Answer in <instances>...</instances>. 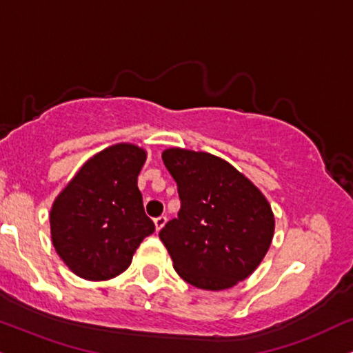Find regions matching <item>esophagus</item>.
Masks as SVG:
<instances>
[{
  "mask_svg": "<svg viewBox=\"0 0 353 353\" xmlns=\"http://www.w3.org/2000/svg\"><path fill=\"white\" fill-rule=\"evenodd\" d=\"M154 224H155L157 232H159V230L162 229L165 224H167V217H165V216H159V217H155V219H154Z\"/></svg>",
  "mask_w": 353,
  "mask_h": 353,
  "instance_id": "obj_1",
  "label": "esophagus"
}]
</instances>
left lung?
Segmentation results:
<instances>
[{
	"label": "left lung",
	"mask_w": 353,
	"mask_h": 353,
	"mask_svg": "<svg viewBox=\"0 0 353 353\" xmlns=\"http://www.w3.org/2000/svg\"><path fill=\"white\" fill-rule=\"evenodd\" d=\"M165 167L181 208L159 237L186 283L221 291L255 272L267 255L275 216L263 193L237 168L208 152L172 147Z\"/></svg>",
	"instance_id": "1"
}]
</instances>
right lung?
I'll list each match as a JSON object with an SVG mask.
<instances>
[{"instance_id":"obj_1","label":"right lung","mask_w":353,"mask_h":353,"mask_svg":"<svg viewBox=\"0 0 353 353\" xmlns=\"http://www.w3.org/2000/svg\"><path fill=\"white\" fill-rule=\"evenodd\" d=\"M145 159L147 152L134 143L108 147L86 160L52 204V243L83 280L121 275L155 230L137 188Z\"/></svg>"}]
</instances>
